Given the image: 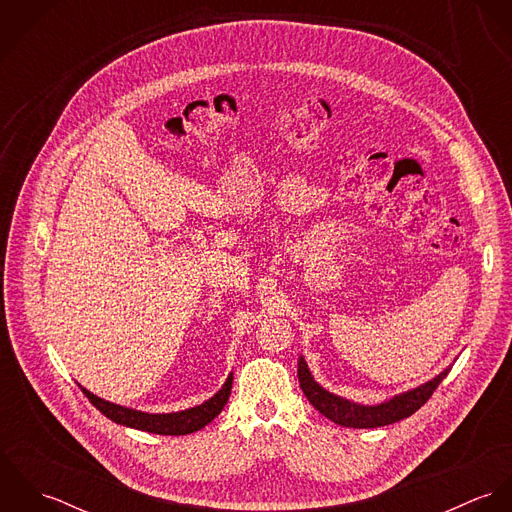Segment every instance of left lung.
Instances as JSON below:
<instances>
[{
	"mask_svg": "<svg viewBox=\"0 0 512 512\" xmlns=\"http://www.w3.org/2000/svg\"><path fill=\"white\" fill-rule=\"evenodd\" d=\"M449 370H451V365L445 366L428 382L414 386L406 392L394 394L392 398H388L384 402L359 404V402L347 400V398L323 388L309 372V366L305 363L303 355H299V361H297L299 386H301L305 398L311 402V406L315 410H319L327 420H331L343 428H359V430L388 426V424H394V422H400V420L412 416L416 410H420L430 400V396L434 394V390L438 388L439 382L447 376Z\"/></svg>",
	"mask_w": 512,
	"mask_h": 512,
	"instance_id": "1",
	"label": "left lung"
}]
</instances>
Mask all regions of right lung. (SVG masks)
Here are the masks:
<instances>
[{"label": "right lung", "mask_w": 512, "mask_h": 512, "mask_svg": "<svg viewBox=\"0 0 512 512\" xmlns=\"http://www.w3.org/2000/svg\"><path fill=\"white\" fill-rule=\"evenodd\" d=\"M232 372L228 374V378L224 380V384L220 386L219 392L215 396H211L207 402L187 408V410H179V412H169V414H149L142 410H134L128 406H120L114 404L110 400H104L100 396H96L94 392L86 390L84 386H80V390L84 392V396L94 404L96 410H100L108 420L120 424V426H128L134 430H142L149 434H159V436H187L193 432H199L201 428H205L207 424H211L222 408L228 402L230 396V388H232Z\"/></svg>", "instance_id": "right-lung-1"}]
</instances>
